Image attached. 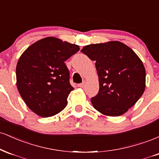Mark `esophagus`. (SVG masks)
<instances>
[{"instance_id":"obj_1","label":"esophagus","mask_w":159,"mask_h":159,"mask_svg":"<svg viewBox=\"0 0 159 159\" xmlns=\"http://www.w3.org/2000/svg\"><path fill=\"white\" fill-rule=\"evenodd\" d=\"M85 84H86V82L85 81H83V82H82V83L79 84H78V87H81V88H84V87H85Z\"/></svg>"}]
</instances>
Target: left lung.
Here are the masks:
<instances>
[{"label":"left lung","instance_id":"8db88e82","mask_svg":"<svg viewBox=\"0 0 159 159\" xmlns=\"http://www.w3.org/2000/svg\"><path fill=\"white\" fill-rule=\"evenodd\" d=\"M81 52L96 62L99 90L91 98L94 108L110 116L127 112L145 90V67L139 57L119 41L86 45Z\"/></svg>","mask_w":159,"mask_h":159}]
</instances>
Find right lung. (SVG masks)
I'll list each match as a JSON object with an SVG mask.
<instances>
[{"mask_svg":"<svg viewBox=\"0 0 159 159\" xmlns=\"http://www.w3.org/2000/svg\"><path fill=\"white\" fill-rule=\"evenodd\" d=\"M79 50L77 45L49 36L22 53L16 66V86L33 112L48 117L65 108L74 88L64 61Z\"/></svg>","mask_w":159,"mask_h":159,"instance_id":"add662e5","label":"right lung"}]
</instances>
